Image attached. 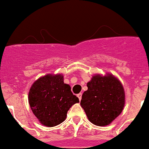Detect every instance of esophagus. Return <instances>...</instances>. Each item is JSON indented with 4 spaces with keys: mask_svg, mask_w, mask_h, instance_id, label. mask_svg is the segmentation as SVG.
<instances>
[{
    "mask_svg": "<svg viewBox=\"0 0 149 149\" xmlns=\"http://www.w3.org/2000/svg\"><path fill=\"white\" fill-rule=\"evenodd\" d=\"M77 97H78L79 100H81V97H82V93H80L77 94Z\"/></svg>",
    "mask_w": 149,
    "mask_h": 149,
    "instance_id": "34e87169",
    "label": "esophagus"
}]
</instances>
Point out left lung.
Returning a JSON list of instances; mask_svg holds the SVG:
<instances>
[{"label": "left lung", "instance_id": "left-lung-1", "mask_svg": "<svg viewBox=\"0 0 149 149\" xmlns=\"http://www.w3.org/2000/svg\"><path fill=\"white\" fill-rule=\"evenodd\" d=\"M81 101L92 124L104 127L120 115L125 105V92L121 82L111 74H95L87 84Z\"/></svg>", "mask_w": 149, "mask_h": 149}]
</instances>
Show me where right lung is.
Listing matches in <instances>:
<instances>
[{"instance_id": "1", "label": "right lung", "mask_w": 149, "mask_h": 149, "mask_svg": "<svg viewBox=\"0 0 149 149\" xmlns=\"http://www.w3.org/2000/svg\"><path fill=\"white\" fill-rule=\"evenodd\" d=\"M62 74H48L33 83L29 92V103L39 122L55 127L65 120L67 112L79 99L73 95L70 85L64 83Z\"/></svg>"}]
</instances>
